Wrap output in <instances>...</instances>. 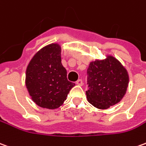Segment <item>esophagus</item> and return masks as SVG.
<instances>
[{"label": "esophagus", "mask_w": 146, "mask_h": 146, "mask_svg": "<svg viewBox=\"0 0 146 146\" xmlns=\"http://www.w3.org/2000/svg\"><path fill=\"white\" fill-rule=\"evenodd\" d=\"M76 84L81 86V85H83V81H82V80H81V79H79V80H77L76 81Z\"/></svg>", "instance_id": "esophagus-1"}]
</instances>
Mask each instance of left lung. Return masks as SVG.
I'll return each instance as SVG.
<instances>
[{
	"instance_id": "1",
	"label": "left lung",
	"mask_w": 146,
	"mask_h": 146,
	"mask_svg": "<svg viewBox=\"0 0 146 146\" xmlns=\"http://www.w3.org/2000/svg\"><path fill=\"white\" fill-rule=\"evenodd\" d=\"M87 73L89 88L86 96L92 106L108 109L122 100L127 90L129 75L118 59L108 55L103 60L91 62Z\"/></svg>"
}]
</instances>
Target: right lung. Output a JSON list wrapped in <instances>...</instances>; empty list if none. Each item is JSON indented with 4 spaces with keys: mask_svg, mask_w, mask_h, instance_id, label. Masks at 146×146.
Masks as SVG:
<instances>
[{
    "mask_svg": "<svg viewBox=\"0 0 146 146\" xmlns=\"http://www.w3.org/2000/svg\"><path fill=\"white\" fill-rule=\"evenodd\" d=\"M61 53L58 43L47 45L33 56L27 67V89L31 100L43 108L56 109L62 106L75 85L67 80Z\"/></svg>",
    "mask_w": 146,
    "mask_h": 146,
    "instance_id": "obj_1",
    "label": "right lung"
}]
</instances>
